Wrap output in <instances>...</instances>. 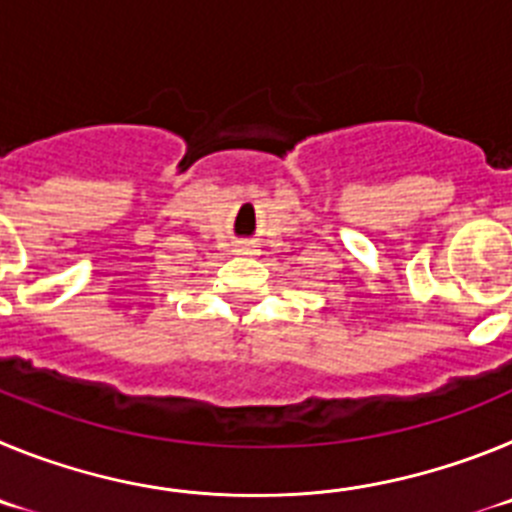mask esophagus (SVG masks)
<instances>
[{
  "label": "esophagus",
  "instance_id": "esophagus-1",
  "mask_svg": "<svg viewBox=\"0 0 512 512\" xmlns=\"http://www.w3.org/2000/svg\"><path fill=\"white\" fill-rule=\"evenodd\" d=\"M238 253H251V248H248V246H241V248H238Z\"/></svg>",
  "mask_w": 512,
  "mask_h": 512
}]
</instances>
